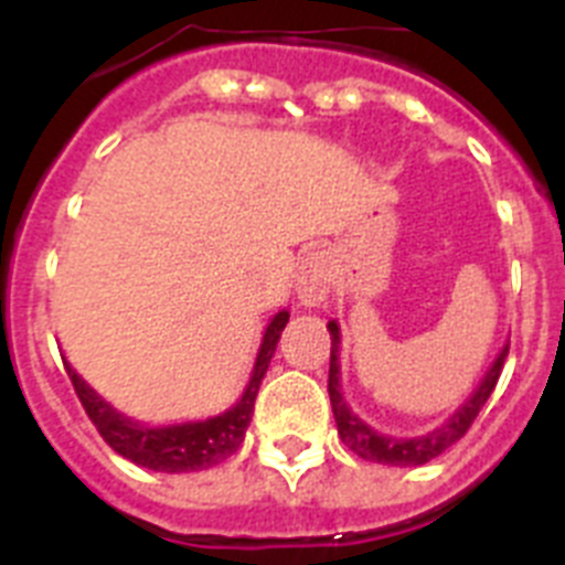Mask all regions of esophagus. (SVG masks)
Listing matches in <instances>:
<instances>
[{
	"label": "esophagus",
	"instance_id": "esophagus-1",
	"mask_svg": "<svg viewBox=\"0 0 565 565\" xmlns=\"http://www.w3.org/2000/svg\"><path fill=\"white\" fill-rule=\"evenodd\" d=\"M333 286V259L326 248H308L297 266V297L302 306H322Z\"/></svg>",
	"mask_w": 565,
	"mask_h": 565
}]
</instances>
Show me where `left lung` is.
<instances>
[{
	"instance_id": "left-lung-1",
	"label": "left lung",
	"mask_w": 565,
	"mask_h": 565,
	"mask_svg": "<svg viewBox=\"0 0 565 565\" xmlns=\"http://www.w3.org/2000/svg\"><path fill=\"white\" fill-rule=\"evenodd\" d=\"M328 331H331V371H328V396H331L333 418H337V430L339 438H342L359 458L364 461H376V463H391V467H418V463H427L433 458L441 456L444 450H450L458 438H463V433L472 427L476 416L481 413V407L487 404V398L495 391L498 376L503 371V359L509 353V344L498 353V359L492 362V367L487 371V376L481 379V384L476 387V393L467 398V402L452 413L441 427H436L427 436L416 438H393L382 436L373 427L362 422L356 413L348 407V402L342 398V391H339V326L337 322H328Z\"/></svg>"
}]
</instances>
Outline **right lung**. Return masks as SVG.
<instances>
[{
  "label": "right lung",
  "mask_w": 565,
  "mask_h": 565,
  "mask_svg": "<svg viewBox=\"0 0 565 565\" xmlns=\"http://www.w3.org/2000/svg\"><path fill=\"white\" fill-rule=\"evenodd\" d=\"M286 322L288 311H279L268 322L246 393L239 396V402L234 407H228L221 416L206 418V422L169 424V427H147V424H138L132 418L121 416L113 404L104 402L70 364H64V367H67L70 382L76 387V396L84 411H87L89 422L96 424V430L102 433L104 441L118 456L138 463V467L154 469V472H194V469H209L214 463L226 461L232 452H237L239 444H243L248 424H252L254 398H257L259 382L266 376L268 362H271L274 351H277L279 333H282Z\"/></svg>",
  "instance_id": "right-lung-1"
}]
</instances>
